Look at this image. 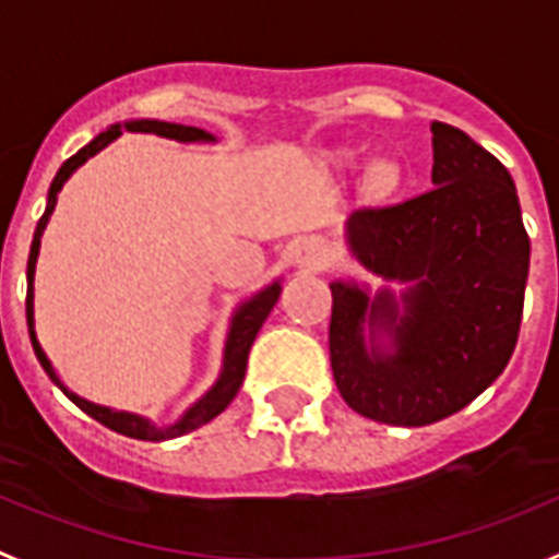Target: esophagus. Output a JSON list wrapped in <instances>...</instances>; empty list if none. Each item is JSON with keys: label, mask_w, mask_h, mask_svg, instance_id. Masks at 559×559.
<instances>
[{"label": "esophagus", "mask_w": 559, "mask_h": 559, "mask_svg": "<svg viewBox=\"0 0 559 559\" xmlns=\"http://www.w3.org/2000/svg\"><path fill=\"white\" fill-rule=\"evenodd\" d=\"M324 263H328V251L316 243V240H302V246L296 249V265H299V269L319 271L324 269Z\"/></svg>", "instance_id": "1"}]
</instances>
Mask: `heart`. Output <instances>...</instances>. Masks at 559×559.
Listing matches in <instances>:
<instances>
[{"label":"heart","instance_id":"obj_1","mask_svg":"<svg viewBox=\"0 0 559 559\" xmlns=\"http://www.w3.org/2000/svg\"><path fill=\"white\" fill-rule=\"evenodd\" d=\"M367 181H369V187H372V190L389 192V190H394V187H397L400 170L392 165V162L380 159V162H374L372 167H369Z\"/></svg>","mask_w":559,"mask_h":559}]
</instances>
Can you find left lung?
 Returning a JSON list of instances; mask_svg holds the SVG:
<instances>
[{"label":"left lung","mask_w":559,"mask_h":559,"mask_svg":"<svg viewBox=\"0 0 559 559\" xmlns=\"http://www.w3.org/2000/svg\"><path fill=\"white\" fill-rule=\"evenodd\" d=\"M431 133L433 190L347 221L353 257L386 285L330 283L335 386L386 426H431L490 386L518 344L530 276L510 170L459 128Z\"/></svg>","instance_id":"left-lung-1"}]
</instances>
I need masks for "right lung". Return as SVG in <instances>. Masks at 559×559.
I'll return each mask as SVG.
<instances>
[{"label":"right lung","mask_w":559,"mask_h":559,"mask_svg":"<svg viewBox=\"0 0 559 559\" xmlns=\"http://www.w3.org/2000/svg\"><path fill=\"white\" fill-rule=\"evenodd\" d=\"M122 131H131V133H156V136H165V140H176V142H215L210 131L204 128H192V126H179V122H162V120H128V122H117V126L106 128L103 133H97L95 140L88 142L86 147L75 153V156H69L67 162L61 165V170L56 173V179L49 185L47 192V210H44L41 221L36 226V235H33V243H29V257H27V328H29V341H33V349H36V358L38 364L44 367V372L49 374V380L67 394L72 403H75L81 412H86L88 417H95L97 423H103L106 428L111 431L122 433V437H131V439H145V442H162V439H176L181 433H190L195 428L206 426L210 419L218 417L226 406H229L231 400H235L237 389L243 383L246 378V360H249V349L254 344L257 333L263 328V322L269 319L271 308L276 305L280 294H283V283L276 280V283L265 285L260 294H254L251 299L237 305V310L231 313V322H229V333H226V344H224V364H221V374L218 380L212 383L210 392L204 397H199L181 414L173 426H156L151 423L147 417H140V414H131V412H117V408H108V406H97L92 400H83L81 394L69 392L63 386V380L58 378V372L52 369L49 364L47 353L41 349L36 338V310H33V280H36V263H38V249H41V235L49 224V215L56 210V201H58V192L61 187L67 185V179L83 162H88L95 153H100L103 147L111 145L117 136H122Z\"/></svg>","instance_id":"add662e5"}]
</instances>
